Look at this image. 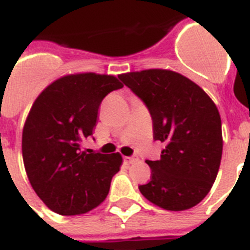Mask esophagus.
Instances as JSON below:
<instances>
[{
    "label": "esophagus",
    "mask_w": 250,
    "mask_h": 250,
    "mask_svg": "<svg viewBox=\"0 0 250 250\" xmlns=\"http://www.w3.org/2000/svg\"><path fill=\"white\" fill-rule=\"evenodd\" d=\"M134 161H135V158L126 157V156L124 157V162H125V164H131V162H134Z\"/></svg>",
    "instance_id": "esophagus-1"
}]
</instances>
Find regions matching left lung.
Masks as SVG:
<instances>
[{
    "instance_id": "1",
    "label": "left lung",
    "mask_w": 250,
    "mask_h": 250,
    "mask_svg": "<svg viewBox=\"0 0 250 250\" xmlns=\"http://www.w3.org/2000/svg\"><path fill=\"white\" fill-rule=\"evenodd\" d=\"M147 106L153 139L165 148L147 161L152 174L140 193L167 211H185L209 193L222 156L221 117L201 86L181 74L149 69L119 75Z\"/></svg>"
}]
</instances>
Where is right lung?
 Listing matches in <instances>:
<instances>
[{
    "label": "right lung",
    "mask_w": 250,
    "mask_h": 250,
    "mask_svg": "<svg viewBox=\"0 0 250 250\" xmlns=\"http://www.w3.org/2000/svg\"><path fill=\"white\" fill-rule=\"evenodd\" d=\"M120 88L112 75L71 74L33 103L22 129V160L33 189L51 211L75 216L106 199L123 157L82 150V142L93 134L103 98Z\"/></svg>",
    "instance_id": "1"
}]
</instances>
